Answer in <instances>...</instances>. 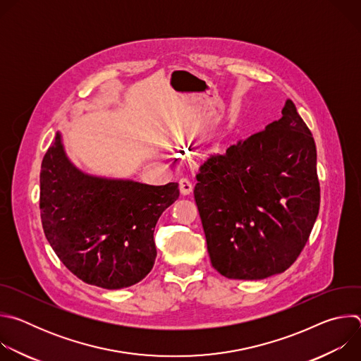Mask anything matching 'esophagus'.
Returning a JSON list of instances; mask_svg holds the SVG:
<instances>
[{"mask_svg": "<svg viewBox=\"0 0 361 361\" xmlns=\"http://www.w3.org/2000/svg\"><path fill=\"white\" fill-rule=\"evenodd\" d=\"M192 188H194V184L191 183V180H188V178H181L180 180V191L184 195H188L190 192H192Z\"/></svg>", "mask_w": 361, "mask_h": 361, "instance_id": "obj_1", "label": "esophagus"}]
</instances>
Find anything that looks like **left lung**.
<instances>
[{
    "label": "left lung",
    "mask_w": 361,
    "mask_h": 361,
    "mask_svg": "<svg viewBox=\"0 0 361 361\" xmlns=\"http://www.w3.org/2000/svg\"><path fill=\"white\" fill-rule=\"evenodd\" d=\"M281 118L213 156L194 198L213 267L234 280L286 271L300 255L320 207L314 138L291 99Z\"/></svg>",
    "instance_id": "obj_1"
}]
</instances>
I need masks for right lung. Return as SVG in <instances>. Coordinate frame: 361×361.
Here are the masks:
<instances>
[{"label": "right lung", "mask_w": 361, "mask_h": 361, "mask_svg": "<svg viewBox=\"0 0 361 361\" xmlns=\"http://www.w3.org/2000/svg\"><path fill=\"white\" fill-rule=\"evenodd\" d=\"M178 195L177 183L149 185L80 170L60 131L41 164L45 237L74 276L101 288L134 286L151 271L157 257L154 228Z\"/></svg>", "instance_id": "add662e5"}]
</instances>
